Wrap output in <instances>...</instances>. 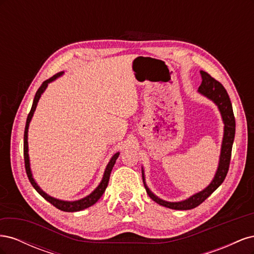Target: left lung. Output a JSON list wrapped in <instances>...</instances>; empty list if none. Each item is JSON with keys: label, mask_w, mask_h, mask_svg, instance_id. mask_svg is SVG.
Here are the masks:
<instances>
[{"label": "left lung", "mask_w": 254, "mask_h": 254, "mask_svg": "<svg viewBox=\"0 0 254 254\" xmlns=\"http://www.w3.org/2000/svg\"><path fill=\"white\" fill-rule=\"evenodd\" d=\"M200 75H201L202 81L198 91L204 96L212 99V101L218 106L222 120H224V123H225V134H224V140H222V145H221L219 166H218L217 173L215 175L214 179L211 182L210 186L206 189H204L202 191H200V193H197L196 195L190 197L184 201H180V202L164 201L162 199H160L153 195L148 190V188L145 186L146 191H147L148 196L152 199L153 201H156L160 205L170 207V209H173V210H190L198 206L200 203H202L205 199L209 197L222 182H224L229 171L230 160H231L232 145H233L234 135H235V118H234L231 101H230L227 90L218 80L213 78L209 73H206L204 71H200ZM143 178H144V174H143Z\"/></svg>", "instance_id": "obj_1"}]
</instances>
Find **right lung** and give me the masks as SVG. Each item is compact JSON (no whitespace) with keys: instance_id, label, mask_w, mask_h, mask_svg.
Segmentation results:
<instances>
[{"instance_id":"obj_1","label":"right lung","mask_w":254,"mask_h":254,"mask_svg":"<svg viewBox=\"0 0 254 254\" xmlns=\"http://www.w3.org/2000/svg\"><path fill=\"white\" fill-rule=\"evenodd\" d=\"M61 74H63V73H58L56 75H54L53 77H51V78L47 79L45 81H43L42 84L40 86V88L38 89V91L36 92V95H35V98H34V103H33V106H32V109H30V111H29V113L27 115L26 125H25V130H24V148H23V150H24V163H25L26 175L28 177L30 183H32V186L35 188V190L45 199V200H48L50 203H52L54 206L57 207V209H59L61 211H64V212H77V211H81L83 209H87V207H89L91 205H93L98 200V199L102 197V195L104 194V191L106 190L107 187H108L111 171H112V168H113V166L115 164V161H117L120 153L119 152L115 153V155L112 157V159L110 160V162L108 163V165H107V168H106L105 174H104V178H103L101 184H99V186L95 189V190L93 191V193H91L89 196L80 199V200H77V201H63V200H58V199H55V198H53V197L45 194L44 191L42 190H40V188L37 186V183L33 179L32 173H30V167H29L28 145H27L28 125H29V122H30V120H32L33 114H34V112L36 110L38 101H39V98H40L41 94L43 93V91L45 90V88L48 87V83L53 81L54 79H56L57 77H59Z\"/></svg>"}]
</instances>
